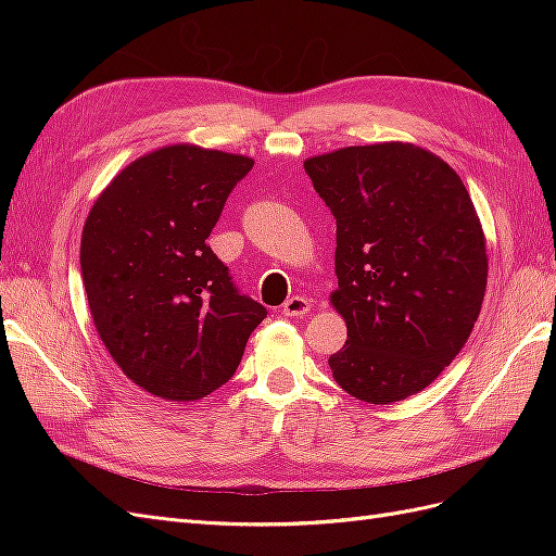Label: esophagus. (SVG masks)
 Here are the masks:
<instances>
[{"instance_id":"34e87169","label":"esophagus","mask_w":556,"mask_h":556,"mask_svg":"<svg viewBox=\"0 0 556 556\" xmlns=\"http://www.w3.org/2000/svg\"><path fill=\"white\" fill-rule=\"evenodd\" d=\"M311 311V301L306 296H292L282 304V315L288 317H301Z\"/></svg>"}]
</instances>
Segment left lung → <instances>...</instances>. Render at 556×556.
I'll list each match as a JSON object with an SVG mask.
<instances>
[{
    "instance_id": "8db88e82",
    "label": "left lung",
    "mask_w": 556,
    "mask_h": 556,
    "mask_svg": "<svg viewBox=\"0 0 556 556\" xmlns=\"http://www.w3.org/2000/svg\"><path fill=\"white\" fill-rule=\"evenodd\" d=\"M336 217L333 308L348 327L333 380L366 403L422 392L473 331L486 248L447 162L413 143L350 146L304 162Z\"/></svg>"
}]
</instances>
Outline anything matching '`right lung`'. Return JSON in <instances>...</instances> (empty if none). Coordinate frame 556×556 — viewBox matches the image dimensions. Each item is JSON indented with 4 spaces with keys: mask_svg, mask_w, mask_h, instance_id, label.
I'll use <instances>...</instances> for the list:
<instances>
[{
    "mask_svg": "<svg viewBox=\"0 0 556 556\" xmlns=\"http://www.w3.org/2000/svg\"><path fill=\"white\" fill-rule=\"evenodd\" d=\"M255 160L176 143L117 174L83 227L80 276L99 339L146 392L197 401L241 364L266 308L206 239Z\"/></svg>",
    "mask_w": 556,
    "mask_h": 556,
    "instance_id": "1",
    "label": "right lung"
}]
</instances>
